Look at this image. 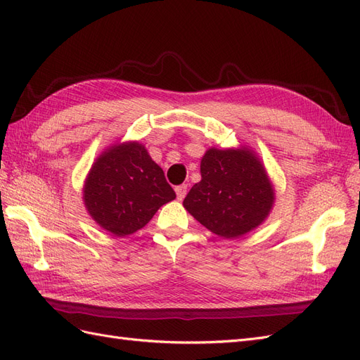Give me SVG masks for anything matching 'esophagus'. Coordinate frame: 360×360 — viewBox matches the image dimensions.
<instances>
[{"label": "esophagus", "instance_id": "34e87169", "mask_svg": "<svg viewBox=\"0 0 360 360\" xmlns=\"http://www.w3.org/2000/svg\"><path fill=\"white\" fill-rule=\"evenodd\" d=\"M186 192H188L186 184H180V186L176 188V193H177V198L179 200H183L184 197H186Z\"/></svg>", "mask_w": 360, "mask_h": 360}]
</instances>
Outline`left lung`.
<instances>
[{"instance_id":"left-lung-1","label":"left lung","mask_w":360,"mask_h":360,"mask_svg":"<svg viewBox=\"0 0 360 360\" xmlns=\"http://www.w3.org/2000/svg\"><path fill=\"white\" fill-rule=\"evenodd\" d=\"M274 189L252 151L210 148L201 159V181L183 201L195 219L224 238L240 237L263 222Z\"/></svg>"}]
</instances>
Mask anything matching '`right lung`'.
I'll list each match as a JSON object with an SVG mask.
<instances>
[{
	"label": "right lung",
	"mask_w": 360,
	"mask_h": 360,
	"mask_svg": "<svg viewBox=\"0 0 360 360\" xmlns=\"http://www.w3.org/2000/svg\"><path fill=\"white\" fill-rule=\"evenodd\" d=\"M176 198L162 168L144 146H114L96 160L84 188V201L93 219L123 237L141 230L159 207Z\"/></svg>",
	"instance_id": "1"
}]
</instances>
